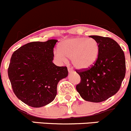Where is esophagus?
I'll list each match as a JSON object with an SVG mask.
<instances>
[{
	"label": "esophagus",
	"mask_w": 131,
	"mask_h": 131,
	"mask_svg": "<svg viewBox=\"0 0 131 131\" xmlns=\"http://www.w3.org/2000/svg\"><path fill=\"white\" fill-rule=\"evenodd\" d=\"M68 71L69 73H72V72H73V70H72L71 68H70V67H68Z\"/></svg>",
	"instance_id": "1"
}]
</instances>
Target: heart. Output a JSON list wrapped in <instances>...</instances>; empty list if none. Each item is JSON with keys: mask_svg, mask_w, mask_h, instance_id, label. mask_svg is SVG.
Segmentation results:
<instances>
[{"mask_svg": "<svg viewBox=\"0 0 131 131\" xmlns=\"http://www.w3.org/2000/svg\"><path fill=\"white\" fill-rule=\"evenodd\" d=\"M100 48L93 38L76 37L62 41L59 50H54V56L59 61L66 62L70 58L72 65L78 70H86L92 67L97 60Z\"/></svg>", "mask_w": 131, "mask_h": 131, "instance_id": "1", "label": "heart"}]
</instances>
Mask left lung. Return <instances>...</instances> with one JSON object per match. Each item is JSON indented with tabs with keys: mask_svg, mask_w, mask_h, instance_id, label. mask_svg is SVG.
Here are the masks:
<instances>
[{
	"mask_svg": "<svg viewBox=\"0 0 131 131\" xmlns=\"http://www.w3.org/2000/svg\"><path fill=\"white\" fill-rule=\"evenodd\" d=\"M99 45L96 63L90 68L76 70L81 82L76 90L86 101L101 102L118 92L125 75L124 52L116 41L108 37L90 36Z\"/></svg>",
	"mask_w": 131,
	"mask_h": 131,
	"instance_id": "left-lung-1",
	"label": "left lung"
}]
</instances>
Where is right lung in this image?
Masks as SVG:
<instances>
[{"mask_svg": "<svg viewBox=\"0 0 131 131\" xmlns=\"http://www.w3.org/2000/svg\"><path fill=\"white\" fill-rule=\"evenodd\" d=\"M58 40L33 41L12 54L7 73L13 91L25 104L40 107L52 102L59 81L68 75L67 67L53 63Z\"/></svg>", "mask_w": 131, "mask_h": 131, "instance_id": "1", "label": "right lung"}]
</instances>
